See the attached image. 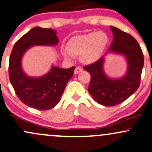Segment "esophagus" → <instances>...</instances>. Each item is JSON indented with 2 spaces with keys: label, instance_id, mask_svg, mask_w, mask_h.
Returning a JSON list of instances; mask_svg holds the SVG:
<instances>
[{
  "label": "esophagus",
  "instance_id": "1",
  "mask_svg": "<svg viewBox=\"0 0 152 152\" xmlns=\"http://www.w3.org/2000/svg\"><path fill=\"white\" fill-rule=\"evenodd\" d=\"M82 71H83V69H82V68L80 67V66H77V67H76V69H75L74 74H78V73L81 72Z\"/></svg>",
  "mask_w": 152,
  "mask_h": 152
}]
</instances>
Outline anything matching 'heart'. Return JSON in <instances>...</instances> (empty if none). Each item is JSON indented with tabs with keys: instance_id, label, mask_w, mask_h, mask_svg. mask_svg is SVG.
<instances>
[{
	"instance_id": "1",
	"label": "heart",
	"mask_w": 152,
	"mask_h": 152,
	"mask_svg": "<svg viewBox=\"0 0 152 152\" xmlns=\"http://www.w3.org/2000/svg\"><path fill=\"white\" fill-rule=\"evenodd\" d=\"M109 38L105 33L91 32L78 35L69 39L67 49H63L65 57L78 56L85 64H93L102 57L107 46Z\"/></svg>"
}]
</instances>
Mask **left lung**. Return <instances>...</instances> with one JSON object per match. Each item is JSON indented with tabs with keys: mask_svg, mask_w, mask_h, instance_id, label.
I'll return each instance as SVG.
<instances>
[{
	"mask_svg": "<svg viewBox=\"0 0 152 152\" xmlns=\"http://www.w3.org/2000/svg\"><path fill=\"white\" fill-rule=\"evenodd\" d=\"M111 30L113 41L106 54L112 52L124 55L128 64L127 74L116 80L108 77L103 71L105 55L94 64L83 67L91 74L88 92L95 102L105 106L118 105L135 93L140 86L144 66V55L137 40L114 26H111Z\"/></svg>",
	"mask_w": 152,
	"mask_h": 152,
	"instance_id": "left-lung-1",
	"label": "left lung"
}]
</instances>
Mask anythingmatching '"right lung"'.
I'll return each mask as SVG.
<instances>
[{
  "label": "right lung",
  "instance_id": "add662e5",
  "mask_svg": "<svg viewBox=\"0 0 152 152\" xmlns=\"http://www.w3.org/2000/svg\"><path fill=\"white\" fill-rule=\"evenodd\" d=\"M56 34L53 29L34 28L16 41L9 59V79L17 96L26 105L41 111L49 110L58 104L76 67L52 66L45 76L29 77L23 71L21 59L31 46L56 45L58 38Z\"/></svg>",
  "mask_w": 152,
  "mask_h": 152
}]
</instances>
